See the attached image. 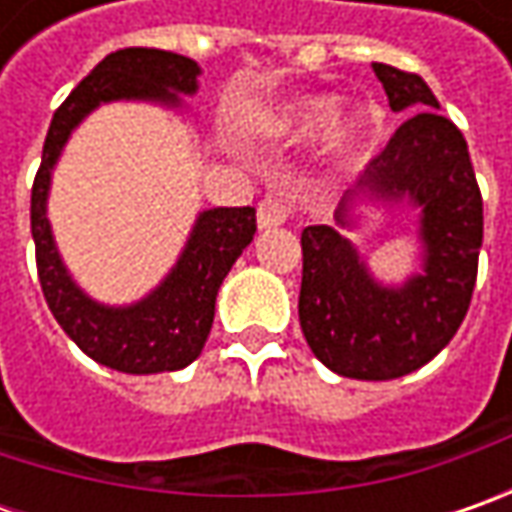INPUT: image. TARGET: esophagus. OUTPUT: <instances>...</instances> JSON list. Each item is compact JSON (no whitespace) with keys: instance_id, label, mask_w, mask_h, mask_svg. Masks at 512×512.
Returning a JSON list of instances; mask_svg holds the SVG:
<instances>
[{"instance_id":"1","label":"esophagus","mask_w":512,"mask_h":512,"mask_svg":"<svg viewBox=\"0 0 512 512\" xmlns=\"http://www.w3.org/2000/svg\"><path fill=\"white\" fill-rule=\"evenodd\" d=\"M290 213H293V205H290L287 199L267 196V199H262L259 207H256V222H259L262 230H267V227H276L282 225V222H287Z\"/></svg>"}]
</instances>
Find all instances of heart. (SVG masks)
<instances>
[{
    "mask_svg": "<svg viewBox=\"0 0 512 512\" xmlns=\"http://www.w3.org/2000/svg\"><path fill=\"white\" fill-rule=\"evenodd\" d=\"M336 113H339V99L319 96V99H307L282 110L273 128L287 136H319L336 122Z\"/></svg>",
    "mask_w": 512,
    "mask_h": 512,
    "instance_id": "b5f03b06",
    "label": "heart"
}]
</instances>
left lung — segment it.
I'll use <instances>...</instances> for the list:
<instances>
[{
    "label": "left lung",
    "instance_id": "left-lung-1",
    "mask_svg": "<svg viewBox=\"0 0 512 512\" xmlns=\"http://www.w3.org/2000/svg\"><path fill=\"white\" fill-rule=\"evenodd\" d=\"M373 73L390 108L410 119L370 159L336 222L350 225L344 205L356 193L419 207L422 273L382 285L339 227L310 225L302 230L299 322L313 356L333 373L384 382L419 370L456 336L476 287L484 216L462 130L439 113L427 82L382 62Z\"/></svg>",
    "mask_w": 512,
    "mask_h": 512
}]
</instances>
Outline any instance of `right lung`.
Listing matches in <instances>:
<instances>
[{"label":"right lung","instance_id":"add662e5","mask_svg":"<svg viewBox=\"0 0 512 512\" xmlns=\"http://www.w3.org/2000/svg\"><path fill=\"white\" fill-rule=\"evenodd\" d=\"M202 70L193 59L156 48H125L105 56L70 90L50 122L42 165L30 190V233L36 245V270L53 319L82 353L119 373H165L193 362L213 325L216 293L227 270L242 256L256 233L253 207L202 210L190 230L185 250L165 282L142 302L108 307L93 302L70 279L56 250L48 222V190L53 165L73 128L105 102L142 99L179 108V93H196Z\"/></svg>","mask_w":512,"mask_h":512}]
</instances>
